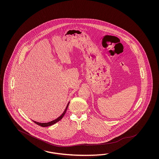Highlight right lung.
Returning a JSON list of instances; mask_svg holds the SVG:
<instances>
[{
	"label": "right lung",
	"instance_id": "obj_1",
	"mask_svg": "<svg viewBox=\"0 0 159 159\" xmlns=\"http://www.w3.org/2000/svg\"><path fill=\"white\" fill-rule=\"evenodd\" d=\"M69 103L67 104V106H66V108H65L64 112L62 114V115L61 116H59L58 118L55 119V120H52V121H51V122H47V123H40V122H36V121L33 120L34 122H35L36 124L39 125V126H43V127H47V126H51V125H53V124H56L57 122L61 120L62 118L63 117L64 115L65 114V113H66V110H67V107H68V106H69Z\"/></svg>",
	"mask_w": 159,
	"mask_h": 159
}]
</instances>
